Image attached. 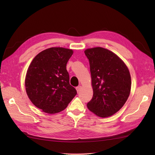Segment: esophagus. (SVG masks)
Listing matches in <instances>:
<instances>
[{
    "mask_svg": "<svg viewBox=\"0 0 155 155\" xmlns=\"http://www.w3.org/2000/svg\"><path fill=\"white\" fill-rule=\"evenodd\" d=\"M76 91H77V92H79V91H80V90H81V86H80V85H79V86H78L76 88Z\"/></svg>",
    "mask_w": 155,
    "mask_h": 155,
    "instance_id": "obj_1",
    "label": "esophagus"
}]
</instances>
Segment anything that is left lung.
<instances>
[{
  "label": "left lung",
  "mask_w": 155,
  "mask_h": 155,
  "mask_svg": "<svg viewBox=\"0 0 155 155\" xmlns=\"http://www.w3.org/2000/svg\"><path fill=\"white\" fill-rule=\"evenodd\" d=\"M88 59L93 96L88 109L105 118L115 114L127 100L131 87L130 75L118 55L101 47L85 51Z\"/></svg>",
  "instance_id": "left-lung-1"
}]
</instances>
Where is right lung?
I'll use <instances>...</instances> for the list:
<instances>
[{"label":"right lung","mask_w":155,"mask_h":155,"mask_svg":"<svg viewBox=\"0 0 155 155\" xmlns=\"http://www.w3.org/2000/svg\"><path fill=\"white\" fill-rule=\"evenodd\" d=\"M72 54L70 49L50 48L37 54L28 69L27 95L33 104L46 113L62 111L77 94L70 85L66 67Z\"/></svg>","instance_id":"right-lung-1"}]
</instances>
